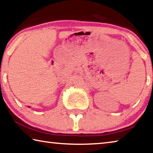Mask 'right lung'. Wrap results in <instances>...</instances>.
I'll use <instances>...</instances> for the list:
<instances>
[{
  "label": "right lung",
  "mask_w": 153,
  "mask_h": 153,
  "mask_svg": "<svg viewBox=\"0 0 153 153\" xmlns=\"http://www.w3.org/2000/svg\"><path fill=\"white\" fill-rule=\"evenodd\" d=\"M28 107H29V106H28Z\"/></svg>",
  "instance_id": "obj_1"
}]
</instances>
